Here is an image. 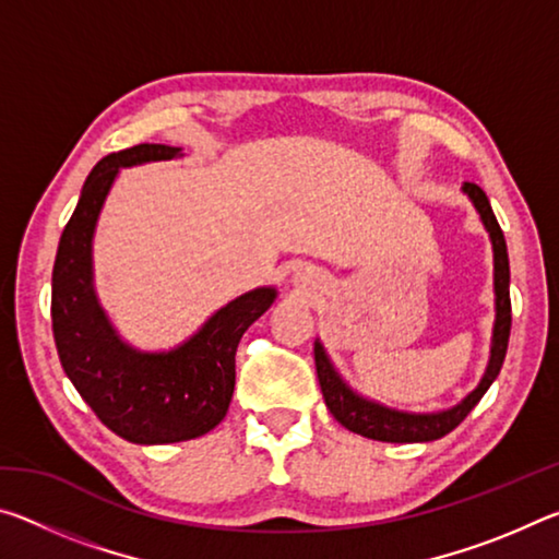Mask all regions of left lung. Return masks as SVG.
Returning <instances> with one entry per match:
<instances>
[{
  "label": "left lung",
  "mask_w": 559,
  "mask_h": 559,
  "mask_svg": "<svg viewBox=\"0 0 559 559\" xmlns=\"http://www.w3.org/2000/svg\"><path fill=\"white\" fill-rule=\"evenodd\" d=\"M463 192L471 197V202L476 204V210L484 219L486 229L493 241V257H496V330H493V347H490V362L484 374V380L473 390L466 400L453 406V409L439 412V414H402L384 409L380 404L365 402L362 396H357L347 390L340 380L337 372L325 357V349L320 343H316V370L320 392L325 396V404L330 414L343 424L345 429L359 433V437L374 439V441H390V443H414V441H433L447 437L459 424L466 419L468 412L480 402V396L500 372L508 349L510 337V266H508V246L506 236L500 231V224L496 219L493 210L484 189L473 182L463 185Z\"/></svg>",
  "instance_id": "8db88e82"
}]
</instances>
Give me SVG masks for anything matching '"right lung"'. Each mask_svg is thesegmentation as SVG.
Returning <instances> with one entry per match:
<instances>
[{"label": "right lung", "mask_w": 559, "mask_h": 559, "mask_svg": "<svg viewBox=\"0 0 559 559\" xmlns=\"http://www.w3.org/2000/svg\"><path fill=\"white\" fill-rule=\"evenodd\" d=\"M177 153L179 147L145 143L103 157L83 185L53 261L51 328L63 372L98 419L132 443L189 441L224 419L239 340L276 298L273 288L243 293L173 353L145 355L120 343L93 293V229L120 167Z\"/></svg>", "instance_id": "add662e5"}]
</instances>
